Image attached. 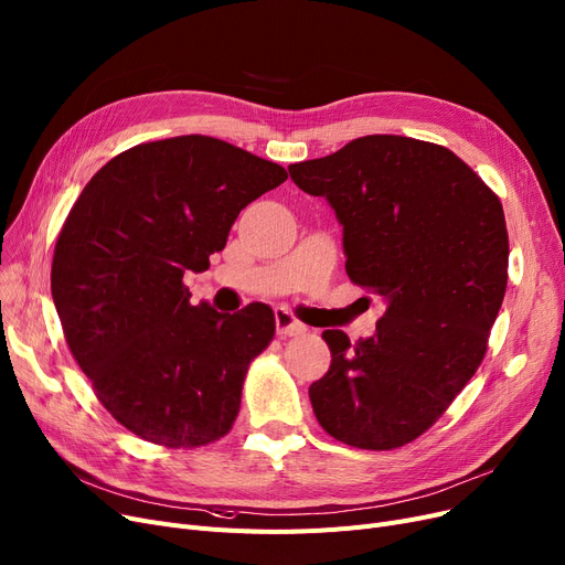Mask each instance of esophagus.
Masks as SVG:
<instances>
[{
  "instance_id": "obj_1",
  "label": "esophagus",
  "mask_w": 565,
  "mask_h": 565,
  "mask_svg": "<svg viewBox=\"0 0 565 565\" xmlns=\"http://www.w3.org/2000/svg\"><path fill=\"white\" fill-rule=\"evenodd\" d=\"M275 323H277V334L279 337H298L307 332V326L298 321L288 309H277L275 311Z\"/></svg>"
}]
</instances>
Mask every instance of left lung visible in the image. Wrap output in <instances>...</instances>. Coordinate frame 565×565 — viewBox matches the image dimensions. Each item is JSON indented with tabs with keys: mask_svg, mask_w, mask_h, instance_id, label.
<instances>
[{
	"mask_svg": "<svg viewBox=\"0 0 565 565\" xmlns=\"http://www.w3.org/2000/svg\"><path fill=\"white\" fill-rule=\"evenodd\" d=\"M343 226L349 279L387 300L376 334L326 330L332 362L309 387L316 420L362 450L423 436L473 379L508 286L499 195L448 147L364 136L288 166Z\"/></svg>",
	"mask_w": 565,
	"mask_h": 565,
	"instance_id": "8db88e82",
	"label": "left lung"
}]
</instances>
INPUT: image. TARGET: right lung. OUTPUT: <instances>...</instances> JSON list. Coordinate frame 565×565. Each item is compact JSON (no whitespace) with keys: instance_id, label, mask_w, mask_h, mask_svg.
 <instances>
[{"instance_id":"right-lung-1","label":"right lung","mask_w":565,"mask_h":565,"mask_svg":"<svg viewBox=\"0 0 565 565\" xmlns=\"http://www.w3.org/2000/svg\"><path fill=\"white\" fill-rule=\"evenodd\" d=\"M286 178L231 142L178 136L117 154L73 203L51 269L64 339L96 399L142 440L201 448L231 431L275 313L193 307L184 275L207 269L237 214Z\"/></svg>"}]
</instances>
